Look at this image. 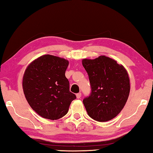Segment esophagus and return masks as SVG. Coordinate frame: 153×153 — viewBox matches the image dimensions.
Returning a JSON list of instances; mask_svg holds the SVG:
<instances>
[{"label": "esophagus", "mask_w": 153, "mask_h": 153, "mask_svg": "<svg viewBox=\"0 0 153 153\" xmlns=\"http://www.w3.org/2000/svg\"><path fill=\"white\" fill-rule=\"evenodd\" d=\"M81 97H82V94H81V92L77 93V94H76V97H77V98H81Z\"/></svg>", "instance_id": "obj_1"}]
</instances>
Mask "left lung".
Masks as SVG:
<instances>
[{
    "label": "left lung",
    "mask_w": 153,
    "mask_h": 153,
    "mask_svg": "<svg viewBox=\"0 0 153 153\" xmlns=\"http://www.w3.org/2000/svg\"><path fill=\"white\" fill-rule=\"evenodd\" d=\"M91 87L90 94L83 102L90 117L107 121L115 117L128 100L130 86L127 71L117 61L105 56L83 59Z\"/></svg>",
    "instance_id": "1"
}]
</instances>
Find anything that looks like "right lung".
<instances>
[{"instance_id": "obj_1", "label": "right lung", "mask_w": 153, "mask_h": 153, "mask_svg": "<svg viewBox=\"0 0 153 153\" xmlns=\"http://www.w3.org/2000/svg\"><path fill=\"white\" fill-rule=\"evenodd\" d=\"M69 62L46 55L36 59L25 70L23 89L30 107L45 119L56 120L68 112L76 94L69 91L65 77Z\"/></svg>"}]
</instances>
